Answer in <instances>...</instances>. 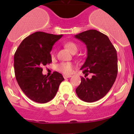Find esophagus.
<instances>
[{
    "mask_svg": "<svg viewBox=\"0 0 134 134\" xmlns=\"http://www.w3.org/2000/svg\"><path fill=\"white\" fill-rule=\"evenodd\" d=\"M70 77H71V75H63V78L65 79H67V78H70Z\"/></svg>",
    "mask_w": 134,
    "mask_h": 134,
    "instance_id": "34e87169",
    "label": "esophagus"
}]
</instances>
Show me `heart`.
Instances as JSON below:
<instances>
[{
	"label": "heart",
	"mask_w": 134,
	"mask_h": 134,
	"mask_svg": "<svg viewBox=\"0 0 134 134\" xmlns=\"http://www.w3.org/2000/svg\"><path fill=\"white\" fill-rule=\"evenodd\" d=\"M64 46L72 54L76 53L78 50V45L72 41L66 42L64 44ZM51 56L52 57L54 56V53L53 51L51 52ZM56 69L58 71L65 75H69L72 72V69H73V64L70 62H62L57 65Z\"/></svg>",
	"instance_id": "heart-1"
}]
</instances>
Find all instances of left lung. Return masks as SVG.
Returning <instances> with one entry per match:
<instances>
[{
    "label": "left lung",
    "instance_id": "8db88e82",
    "mask_svg": "<svg viewBox=\"0 0 134 134\" xmlns=\"http://www.w3.org/2000/svg\"><path fill=\"white\" fill-rule=\"evenodd\" d=\"M75 37L83 41L87 47V58L80 69L85 74L81 83L76 89L82 100L93 102L103 98L111 88L117 78V51L106 35L89 30ZM89 73L91 79L86 78Z\"/></svg>",
    "mask_w": 134,
    "mask_h": 134
}]
</instances>
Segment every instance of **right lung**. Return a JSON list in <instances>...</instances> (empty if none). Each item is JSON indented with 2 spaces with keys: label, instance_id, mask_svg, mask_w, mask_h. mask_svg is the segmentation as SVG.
Segmentation results:
<instances>
[{
  "label": "right lung",
  "instance_id": "add662e5",
  "mask_svg": "<svg viewBox=\"0 0 134 134\" xmlns=\"http://www.w3.org/2000/svg\"><path fill=\"white\" fill-rule=\"evenodd\" d=\"M62 36L36 32L24 39L14 54L17 83L30 99L38 103L51 100L64 80L56 71L49 77L42 73V67L52 62V46Z\"/></svg>",
  "mask_w": 134,
  "mask_h": 134
}]
</instances>
